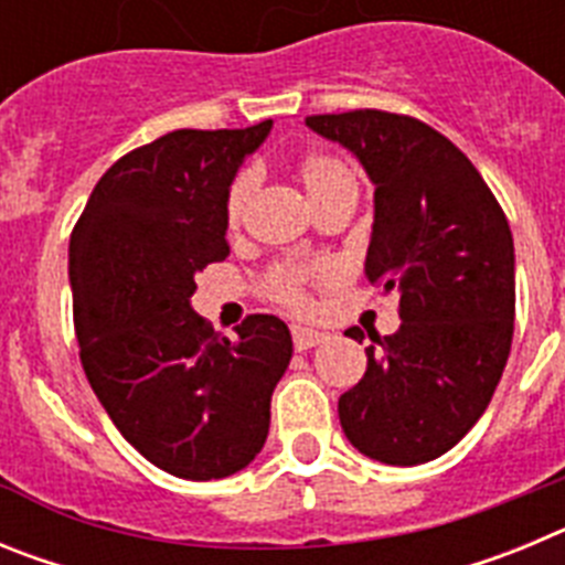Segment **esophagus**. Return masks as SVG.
I'll use <instances>...</instances> for the list:
<instances>
[{"mask_svg": "<svg viewBox=\"0 0 565 565\" xmlns=\"http://www.w3.org/2000/svg\"><path fill=\"white\" fill-rule=\"evenodd\" d=\"M291 337L297 351H308V348H317V344L326 342V333L313 331V328H294Z\"/></svg>", "mask_w": 565, "mask_h": 565, "instance_id": "obj_1", "label": "esophagus"}]
</instances>
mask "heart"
Listing matches in <instances>:
<instances>
[{
  "label": "heart",
  "mask_w": 565,
  "mask_h": 565,
  "mask_svg": "<svg viewBox=\"0 0 565 565\" xmlns=\"http://www.w3.org/2000/svg\"><path fill=\"white\" fill-rule=\"evenodd\" d=\"M294 172H297L299 183H302V189H306V194L311 198V203L319 212L331 209L333 203L356 201V174H353V169L339 154L322 152V149L299 154V161L294 163ZM254 189H257L254 172H243L234 178L226 198V226L232 232L239 228V223L246 217ZM311 274L313 268L306 266H279L268 274L266 288L277 302H282L286 308H294V311H302L308 306L306 279Z\"/></svg>",
  "instance_id": "heart-1"
}]
</instances>
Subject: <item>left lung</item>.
Instances as JSON below:
<instances>
[{
	"mask_svg": "<svg viewBox=\"0 0 565 565\" xmlns=\"http://www.w3.org/2000/svg\"><path fill=\"white\" fill-rule=\"evenodd\" d=\"M306 127L362 163L373 192L364 274L398 294L396 333L364 348L367 371L339 398L362 456L416 467L483 416L515 326V246L467 154L427 124L382 109L308 115ZM344 337L359 339L351 328Z\"/></svg>",
	"mask_w": 565,
	"mask_h": 565,
	"instance_id": "left-lung-1",
	"label": "left lung"
}]
</instances>
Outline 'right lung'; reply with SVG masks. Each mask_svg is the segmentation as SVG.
Wrapping results in <instances>:
<instances>
[{"label": "right lung", "instance_id": "right-lung-1", "mask_svg": "<svg viewBox=\"0 0 565 565\" xmlns=\"http://www.w3.org/2000/svg\"><path fill=\"white\" fill-rule=\"evenodd\" d=\"M174 129L104 172L70 237L73 319L89 387L147 461L212 481L254 461L291 362L288 326L254 313L228 339L192 308L194 274L228 254L234 174L266 141Z\"/></svg>", "mask_w": 565, "mask_h": 565}]
</instances>
